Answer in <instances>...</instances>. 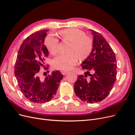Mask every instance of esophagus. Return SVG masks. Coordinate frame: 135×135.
Returning <instances> with one entry per match:
<instances>
[{"label": "esophagus", "mask_w": 135, "mask_h": 135, "mask_svg": "<svg viewBox=\"0 0 135 135\" xmlns=\"http://www.w3.org/2000/svg\"><path fill=\"white\" fill-rule=\"evenodd\" d=\"M68 73L69 72H68V71H61V73H62V74H63V75H66L67 74H68Z\"/></svg>", "instance_id": "esophagus-1"}]
</instances>
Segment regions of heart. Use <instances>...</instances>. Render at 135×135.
<instances>
[{"instance_id": "1", "label": "heart", "mask_w": 135, "mask_h": 135, "mask_svg": "<svg viewBox=\"0 0 135 135\" xmlns=\"http://www.w3.org/2000/svg\"><path fill=\"white\" fill-rule=\"evenodd\" d=\"M61 38L71 43L68 54H61L55 58L54 66L62 70H69L78 62L79 57L81 59L89 56L93 48V40L85 32L77 28H67L60 32ZM44 44L51 54L59 52V40L54 34H49L45 38Z\"/></svg>"}]
</instances>
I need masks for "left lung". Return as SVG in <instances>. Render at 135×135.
<instances>
[{
  "mask_svg": "<svg viewBox=\"0 0 135 135\" xmlns=\"http://www.w3.org/2000/svg\"><path fill=\"white\" fill-rule=\"evenodd\" d=\"M90 30L93 35V48L81 64L87 71L84 75H78L74 88L81 100L95 103L105 99L111 91L116 79L117 64L115 54L103 36ZM88 75L91 77L87 79Z\"/></svg>",
  "mask_w": 135,
  "mask_h": 135,
  "instance_id": "8db88e82",
  "label": "left lung"
}]
</instances>
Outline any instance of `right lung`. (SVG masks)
Here are the masks:
<instances>
[{
  "label": "right lung",
  "instance_id": "add662e5",
  "mask_svg": "<svg viewBox=\"0 0 135 135\" xmlns=\"http://www.w3.org/2000/svg\"><path fill=\"white\" fill-rule=\"evenodd\" d=\"M48 30L30 35L20 47L15 65V75L20 90L32 103L42 104L50 101L56 94L63 75L59 71L52 72L44 79L39 77L40 68L48 70L44 61L49 52L44 44Z\"/></svg>",
  "mask_w": 135,
  "mask_h": 135
}]
</instances>
